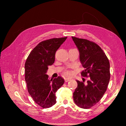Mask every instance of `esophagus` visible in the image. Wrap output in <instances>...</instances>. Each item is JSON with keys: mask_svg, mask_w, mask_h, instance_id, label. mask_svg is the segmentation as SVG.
Returning <instances> with one entry per match:
<instances>
[{"mask_svg": "<svg viewBox=\"0 0 126 126\" xmlns=\"http://www.w3.org/2000/svg\"><path fill=\"white\" fill-rule=\"evenodd\" d=\"M71 80V78H64V80L65 82H68V81H69Z\"/></svg>", "mask_w": 126, "mask_h": 126, "instance_id": "obj_1", "label": "esophagus"}]
</instances>
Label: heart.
<instances>
[{"label":"heart","mask_w":126,"mask_h":126,"mask_svg":"<svg viewBox=\"0 0 126 126\" xmlns=\"http://www.w3.org/2000/svg\"><path fill=\"white\" fill-rule=\"evenodd\" d=\"M65 73L66 74H67V75H68V74H70V72H69V71H66Z\"/></svg>","instance_id":"1"}]
</instances>
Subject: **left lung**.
Returning a JSON list of instances; mask_svg holds the SVG:
<instances>
[{
  "instance_id": "left-lung-1",
  "label": "left lung",
  "mask_w": 126,
  "mask_h": 126,
  "mask_svg": "<svg viewBox=\"0 0 126 126\" xmlns=\"http://www.w3.org/2000/svg\"><path fill=\"white\" fill-rule=\"evenodd\" d=\"M79 52V59L84 68L81 72L89 77L86 83L77 80L78 86L73 93L74 102L84 109L97 103L107 88L110 79V64L105 53L94 42L72 37Z\"/></svg>"
}]
</instances>
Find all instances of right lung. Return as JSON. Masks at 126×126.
Here are the masks:
<instances>
[{"label":"right lung","instance_id":"add662e5","mask_svg":"<svg viewBox=\"0 0 126 126\" xmlns=\"http://www.w3.org/2000/svg\"><path fill=\"white\" fill-rule=\"evenodd\" d=\"M67 37L52 38L39 43L31 51L25 63V80L28 91L34 101L42 108L56 103L55 93L63 86L61 77L49 79L46 74L48 66L55 61V54Z\"/></svg>","mask_w":126,"mask_h":126}]
</instances>
